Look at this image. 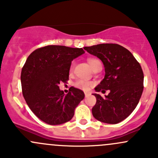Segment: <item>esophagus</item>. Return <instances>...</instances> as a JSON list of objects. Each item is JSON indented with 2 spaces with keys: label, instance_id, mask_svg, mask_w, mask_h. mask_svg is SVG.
I'll return each instance as SVG.
<instances>
[{
  "label": "esophagus",
  "instance_id": "34e87169",
  "mask_svg": "<svg viewBox=\"0 0 158 158\" xmlns=\"http://www.w3.org/2000/svg\"><path fill=\"white\" fill-rule=\"evenodd\" d=\"M89 95H90V94L88 93V92H85V98H87V97L89 96Z\"/></svg>",
  "mask_w": 158,
  "mask_h": 158
}]
</instances>
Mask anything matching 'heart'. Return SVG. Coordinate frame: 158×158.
<instances>
[{
    "label": "heart",
    "mask_w": 158,
    "mask_h": 158,
    "mask_svg": "<svg viewBox=\"0 0 158 158\" xmlns=\"http://www.w3.org/2000/svg\"><path fill=\"white\" fill-rule=\"evenodd\" d=\"M88 63L90 65L91 68H92V69H93L98 64V63H101L98 60H96V59H92V58L89 59ZM74 85L76 88L81 89V90L82 91H89V89L93 85V82H90V81H88V80H85V79H78V80H76V82H75Z\"/></svg>",
    "instance_id": "b5f03b06"
}]
</instances>
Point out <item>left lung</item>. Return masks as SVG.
Returning <instances> with one entry per match:
<instances>
[{"mask_svg":"<svg viewBox=\"0 0 158 158\" xmlns=\"http://www.w3.org/2000/svg\"><path fill=\"white\" fill-rule=\"evenodd\" d=\"M84 49L104 65L105 77L95 88V92L110 91L105 98L92 94L96 98L92 115L104 123H119L130 115L139 102L144 89L142 69L131 52L118 44H98Z\"/></svg>","mask_w":158,"mask_h":158,"instance_id":"8db88e82","label":"left lung"}]
</instances>
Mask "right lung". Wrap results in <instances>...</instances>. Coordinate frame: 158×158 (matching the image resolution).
<instances>
[{
	"mask_svg": "<svg viewBox=\"0 0 158 158\" xmlns=\"http://www.w3.org/2000/svg\"><path fill=\"white\" fill-rule=\"evenodd\" d=\"M85 53L82 48L51 45L33 51L21 71L23 98L35 115L51 125L72 119L75 109L85 97L79 89L71 87L65 95L60 82L69 79L71 63Z\"/></svg>",
	"mask_w": 158,
	"mask_h": 158,
	"instance_id": "add662e5",
	"label": "right lung"
}]
</instances>
